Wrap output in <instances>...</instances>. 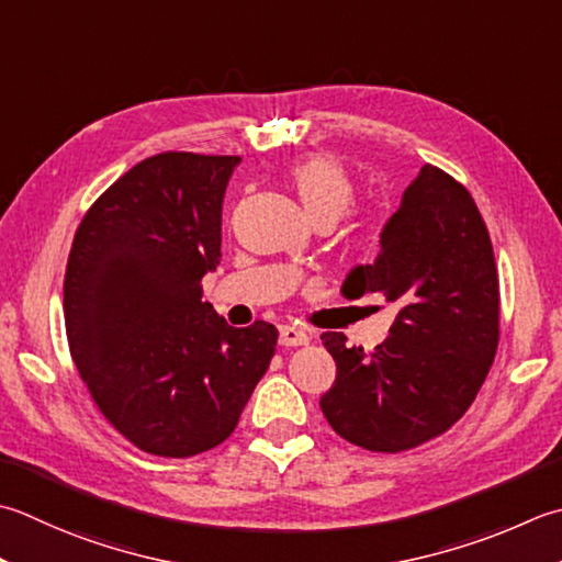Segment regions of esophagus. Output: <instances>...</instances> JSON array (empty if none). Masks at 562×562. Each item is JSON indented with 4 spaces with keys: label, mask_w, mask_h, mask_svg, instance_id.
I'll list each match as a JSON object with an SVG mask.
<instances>
[{
    "label": "esophagus",
    "mask_w": 562,
    "mask_h": 562,
    "mask_svg": "<svg viewBox=\"0 0 562 562\" xmlns=\"http://www.w3.org/2000/svg\"><path fill=\"white\" fill-rule=\"evenodd\" d=\"M310 344V336L302 328L294 326H280V346L284 348H294V346H306Z\"/></svg>",
    "instance_id": "obj_1"
}]
</instances>
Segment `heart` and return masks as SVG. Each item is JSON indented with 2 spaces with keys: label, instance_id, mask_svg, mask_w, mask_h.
<instances>
[{
  "label": "heart",
  "instance_id": "1",
  "mask_svg": "<svg viewBox=\"0 0 562 562\" xmlns=\"http://www.w3.org/2000/svg\"><path fill=\"white\" fill-rule=\"evenodd\" d=\"M288 180L312 222L328 218L336 224L356 204V182L346 165L331 156H312L294 162Z\"/></svg>",
  "mask_w": 562,
  "mask_h": 562
}]
</instances>
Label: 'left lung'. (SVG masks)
I'll return each mask as SVG.
<instances>
[{"label": "left lung", "mask_w": 562, "mask_h": 562, "mask_svg": "<svg viewBox=\"0 0 562 562\" xmlns=\"http://www.w3.org/2000/svg\"><path fill=\"white\" fill-rule=\"evenodd\" d=\"M380 246L344 294L378 292L397 318L372 353L322 334L338 370L322 412L353 446L400 453L446 434L475 402L499 344V278L475 200L434 165L406 187Z\"/></svg>", "instance_id": "left-lung-1"}]
</instances>
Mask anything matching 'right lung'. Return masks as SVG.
Masks as SVG:
<instances>
[{"instance_id": "obj_1", "label": "right lung", "mask_w": 562, "mask_h": 562, "mask_svg": "<svg viewBox=\"0 0 562 562\" xmlns=\"http://www.w3.org/2000/svg\"><path fill=\"white\" fill-rule=\"evenodd\" d=\"M238 162L182 150L140 160L72 240L63 284L70 356L104 419L150 456L224 443L278 346L272 324L234 328L202 302Z\"/></svg>"}]
</instances>
